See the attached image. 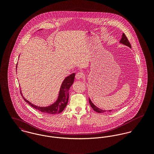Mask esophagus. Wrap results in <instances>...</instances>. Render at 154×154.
<instances>
[{
    "mask_svg": "<svg viewBox=\"0 0 154 154\" xmlns=\"http://www.w3.org/2000/svg\"><path fill=\"white\" fill-rule=\"evenodd\" d=\"M75 78H76V79L79 80V79H82V78H83V74L81 73H80V72H78V73H77L76 74Z\"/></svg>",
    "mask_w": 154,
    "mask_h": 154,
    "instance_id": "1",
    "label": "esophagus"
}]
</instances>
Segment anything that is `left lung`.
I'll return each instance as SVG.
<instances>
[{"label":"left lung","instance_id":"1","mask_svg":"<svg viewBox=\"0 0 154 154\" xmlns=\"http://www.w3.org/2000/svg\"><path fill=\"white\" fill-rule=\"evenodd\" d=\"M120 43H122V44H125V45H127V46H128V47H131V44L130 43L129 40L128 39L127 37L126 36V35H125L124 33H123V35H122V39H121V40L120 41ZM89 104H90L91 107L92 108V109L94 110L95 112L101 113V112H104L107 111H106V110H101V109H98V107H97L91 102V100H90L89 98ZM111 111V110H109V111Z\"/></svg>","mask_w":154,"mask_h":154}]
</instances>
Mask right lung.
<instances>
[{
	"mask_svg": "<svg viewBox=\"0 0 154 154\" xmlns=\"http://www.w3.org/2000/svg\"><path fill=\"white\" fill-rule=\"evenodd\" d=\"M75 76V73H73L70 75L68 76L67 77H66L61 85L60 92H59V98L53 104L48 107H41L36 106L31 104V103H29L26 99H25L23 97H22L23 100L27 103H28L29 105H30L31 107L35 109L36 110H39L40 111L43 112L44 114H54L60 113L63 111L67 106L68 99H69V90L74 82Z\"/></svg>",
	"mask_w": 154,
	"mask_h": 154,
	"instance_id": "right-lung-1",
	"label": "right lung"
}]
</instances>
